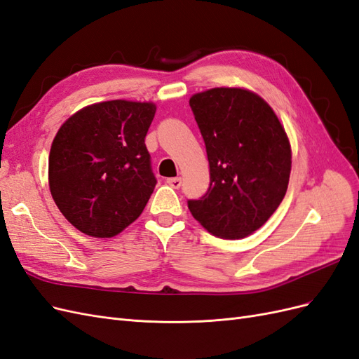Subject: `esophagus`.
<instances>
[{
    "instance_id": "obj_1",
    "label": "esophagus",
    "mask_w": 359,
    "mask_h": 359,
    "mask_svg": "<svg viewBox=\"0 0 359 359\" xmlns=\"http://www.w3.org/2000/svg\"><path fill=\"white\" fill-rule=\"evenodd\" d=\"M166 184H169V186H170L172 189H180V187H181V178H180V177L168 178V180H166Z\"/></svg>"
}]
</instances>
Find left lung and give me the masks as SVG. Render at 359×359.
<instances>
[{
  "mask_svg": "<svg viewBox=\"0 0 359 359\" xmlns=\"http://www.w3.org/2000/svg\"><path fill=\"white\" fill-rule=\"evenodd\" d=\"M210 163V189L189 210L210 233L240 240L283 201L292 149L278 116L259 94L220 86L190 97Z\"/></svg>",
  "mask_w": 359,
  "mask_h": 359,
  "instance_id": "8db88e82",
  "label": "left lung"
}]
</instances>
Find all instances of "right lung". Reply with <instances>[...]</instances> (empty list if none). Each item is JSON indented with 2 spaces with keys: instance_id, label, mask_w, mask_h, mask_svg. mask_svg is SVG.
Masks as SVG:
<instances>
[{
  "instance_id": "add662e5",
  "label": "right lung",
  "mask_w": 359,
  "mask_h": 359,
  "mask_svg": "<svg viewBox=\"0 0 359 359\" xmlns=\"http://www.w3.org/2000/svg\"><path fill=\"white\" fill-rule=\"evenodd\" d=\"M156 111L153 102L94 103L66 119L53 137L49 190L82 233L111 238L142 214L157 182L145 147Z\"/></svg>"
}]
</instances>
